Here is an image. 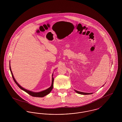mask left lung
<instances>
[{
	"instance_id": "8db88e82",
	"label": "left lung",
	"mask_w": 122,
	"mask_h": 122,
	"mask_svg": "<svg viewBox=\"0 0 122 122\" xmlns=\"http://www.w3.org/2000/svg\"><path fill=\"white\" fill-rule=\"evenodd\" d=\"M75 91L76 92V93H78V94H81V95H90V94H93V93H85V92H79V91H77L76 90H75Z\"/></svg>"
}]
</instances>
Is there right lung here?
Segmentation results:
<instances>
[{
  "label": "right lung",
  "instance_id": "right-lung-1",
  "mask_svg": "<svg viewBox=\"0 0 122 122\" xmlns=\"http://www.w3.org/2000/svg\"><path fill=\"white\" fill-rule=\"evenodd\" d=\"M10 71L11 72V73L12 76L13 77V79L14 80V81L15 82V83H16V84L19 87L20 89H21L22 90L24 91V92H26V93H28V94H29L30 95L32 96V97H45V96H46L47 95H48V94H49L50 92L52 91V88H53V81H54V79L53 78V74L52 75V84H51V86L48 88V89H47L45 90H44V91H41L40 92H32V91H29L28 90H26L25 88H24L22 86H21L16 81L15 79L14 76L13 75V73H12V72L11 69V67H10Z\"/></svg>",
  "mask_w": 122,
  "mask_h": 122
}]
</instances>
